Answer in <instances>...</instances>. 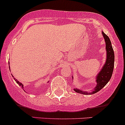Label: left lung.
<instances>
[{"instance_id": "left-lung-1", "label": "left lung", "mask_w": 125, "mask_h": 125, "mask_svg": "<svg viewBox=\"0 0 125 125\" xmlns=\"http://www.w3.org/2000/svg\"><path fill=\"white\" fill-rule=\"evenodd\" d=\"M102 35L106 43V58L103 67L99 73L97 74L95 77V82L97 83L96 86L91 92L84 91L78 88H74V91L79 94L84 95H91L95 94L102 89L110 80L113 73L114 66V52L112 46L111 42L109 37L102 31Z\"/></svg>"}]
</instances>
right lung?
Returning a JSON list of instances; mask_svg holds the SVG:
<instances>
[{
    "label": "right lung",
    "mask_w": 125,
    "mask_h": 125,
    "mask_svg": "<svg viewBox=\"0 0 125 125\" xmlns=\"http://www.w3.org/2000/svg\"><path fill=\"white\" fill-rule=\"evenodd\" d=\"M12 77H13V76H12ZM14 80H15V81L16 82V83H17L18 84V85H19V86H21V88H23V84L22 83L19 82L18 80H17V79H15L14 77Z\"/></svg>",
    "instance_id": "obj_1"
}]
</instances>
